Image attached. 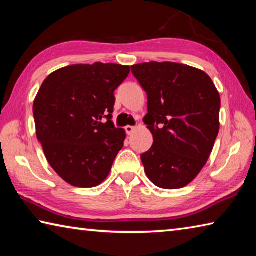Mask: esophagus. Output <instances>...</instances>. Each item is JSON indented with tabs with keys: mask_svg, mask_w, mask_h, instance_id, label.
Segmentation results:
<instances>
[{
	"mask_svg": "<svg viewBox=\"0 0 256 256\" xmlns=\"http://www.w3.org/2000/svg\"><path fill=\"white\" fill-rule=\"evenodd\" d=\"M125 131H126V134H128V136H131V134L134 131H136V128L131 126V125H128V126H125Z\"/></svg>",
	"mask_w": 256,
	"mask_h": 256,
	"instance_id": "obj_1",
	"label": "esophagus"
}]
</instances>
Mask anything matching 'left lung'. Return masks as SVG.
<instances>
[{
  "label": "left lung",
  "mask_w": 256,
  "mask_h": 256,
  "mask_svg": "<svg viewBox=\"0 0 256 256\" xmlns=\"http://www.w3.org/2000/svg\"><path fill=\"white\" fill-rule=\"evenodd\" d=\"M148 96L144 122L154 144L141 154L148 178L160 188L188 185L209 159L219 132L220 94L202 70L174 62L131 66Z\"/></svg>",
  "instance_id": "left-lung-1"
}]
</instances>
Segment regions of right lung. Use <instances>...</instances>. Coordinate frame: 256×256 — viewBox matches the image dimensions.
I'll return each mask as SVG.
<instances>
[{
  "label": "right lung",
  "instance_id": "obj_1",
  "mask_svg": "<svg viewBox=\"0 0 256 256\" xmlns=\"http://www.w3.org/2000/svg\"><path fill=\"white\" fill-rule=\"evenodd\" d=\"M128 73L130 66L120 64H74L42 82L32 108L37 138L68 184L94 188L110 175L126 138L110 120L114 92Z\"/></svg>",
  "mask_w": 256,
  "mask_h": 256
}]
</instances>
